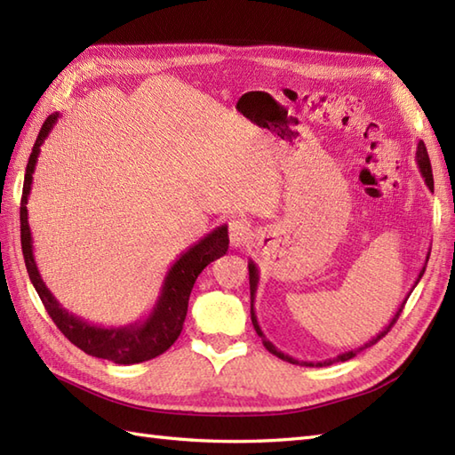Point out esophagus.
<instances>
[{
  "mask_svg": "<svg viewBox=\"0 0 455 455\" xmlns=\"http://www.w3.org/2000/svg\"><path fill=\"white\" fill-rule=\"evenodd\" d=\"M228 238L230 246L233 248H243L248 238H250V225L244 219H235L228 222Z\"/></svg>",
  "mask_w": 455,
  "mask_h": 455,
  "instance_id": "34e87169",
  "label": "esophagus"
}]
</instances>
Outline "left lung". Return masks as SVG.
<instances>
[{"label":"left lung","mask_w":455,"mask_h":455,"mask_svg":"<svg viewBox=\"0 0 455 455\" xmlns=\"http://www.w3.org/2000/svg\"><path fill=\"white\" fill-rule=\"evenodd\" d=\"M414 160H417V164H419V170H420V173H422V178H424V183H427L428 186V189L430 191H434V178H432V166H430V158H428V152H427V147H424V142L420 140L419 142V147H417V156H414ZM428 258H430V252L427 254V262H428ZM427 262H424V266H422V269H420V274H419V277H417V282H414V285H412V289L417 287V283L420 282V277H422V274H424V269H427ZM248 275H250V316H252V324H254V328H256V332H258V336L262 338V344L266 346V350L267 352H272L274 355H277L279 360H283V362H289V363H297V365H308V367H323V365H332V363H336V362H346V360H350V357H354L357 352H362V350H365V347H370V346H373L377 340H381V338L387 334L389 331H391V326L397 323V318H399V315H401V311H403V307H404V303H407V299H409V295L412 293V289L409 291V295L404 297V301H403V305L397 308V313L393 315V318H391V323L383 328V331L377 334V336H373L370 342L367 344H363V346H360V347H355V350H350V352H344V354H338L336 357H332V360H324V362H299V360H295V357H291V355H287V354H283V352H279L277 347L267 340L266 338V334L262 332V328H259V324H258V316H256V311H254V303H256V291H258V283H259V272H258V266L252 262V259H250L248 262Z\"/></svg>","instance_id":"obj_1"}]
</instances>
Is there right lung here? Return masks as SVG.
I'll return each instance as SVG.
<instances>
[{
	"mask_svg": "<svg viewBox=\"0 0 455 455\" xmlns=\"http://www.w3.org/2000/svg\"><path fill=\"white\" fill-rule=\"evenodd\" d=\"M60 113H52L43 123L41 132L35 140V147L25 170L23 181V197H21V248L28 277L36 289L38 297L51 315L54 324L60 328V332L70 340L74 346H78L85 354L109 360L113 363L131 365L152 360L164 354L168 347L178 340V336L183 328V321L188 315V303L193 283L197 275L217 258L225 256L228 250V227L220 225L215 230H211L207 236H203L199 243L189 246L186 252H181L180 258L168 269L166 277L156 299V305L152 307L148 316L142 321L124 324V326H98L92 324L84 318L68 313L66 308L56 301V297L51 293L43 282L41 272H38L33 252V236L31 227H28V212L27 201L28 193L33 186V173L41 154L43 142L46 140L48 132L52 131Z\"/></svg>",
	"mask_w": 455,
	"mask_h": 455,
	"instance_id": "right-lung-1",
	"label": "right lung"
}]
</instances>
